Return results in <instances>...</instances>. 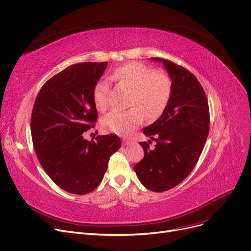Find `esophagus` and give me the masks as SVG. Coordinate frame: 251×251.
I'll use <instances>...</instances> for the list:
<instances>
[{
  "mask_svg": "<svg viewBox=\"0 0 251 251\" xmlns=\"http://www.w3.org/2000/svg\"><path fill=\"white\" fill-rule=\"evenodd\" d=\"M123 144H124V145H128V144H131V140L123 139Z\"/></svg>",
  "mask_w": 251,
  "mask_h": 251,
  "instance_id": "obj_1",
  "label": "esophagus"
}]
</instances>
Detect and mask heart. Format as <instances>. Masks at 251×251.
<instances>
[{"mask_svg": "<svg viewBox=\"0 0 251 251\" xmlns=\"http://www.w3.org/2000/svg\"><path fill=\"white\" fill-rule=\"evenodd\" d=\"M111 77L116 82L133 88L126 110L114 109L103 117L102 124L107 131L119 136H128L143 122L146 115L154 119L164 112L172 93L171 79L164 73L154 72L140 62H128L113 70ZM109 87L105 81H98L93 89L96 108L104 111L109 105Z\"/></svg>", "mask_w": 251, "mask_h": 251, "instance_id": "1", "label": "heart"}]
</instances>
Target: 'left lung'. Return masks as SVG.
<instances>
[{
  "instance_id": "left-lung-1",
  "label": "left lung",
  "mask_w": 251,
  "mask_h": 251,
  "mask_svg": "<svg viewBox=\"0 0 251 251\" xmlns=\"http://www.w3.org/2000/svg\"><path fill=\"white\" fill-rule=\"evenodd\" d=\"M150 59L167 70L172 93L162 115L143 128L155 147L140 143L144 157L134 169L146 188L160 193L182 182L195 168L209 133V107L203 87L192 73L163 58Z\"/></svg>"
}]
</instances>
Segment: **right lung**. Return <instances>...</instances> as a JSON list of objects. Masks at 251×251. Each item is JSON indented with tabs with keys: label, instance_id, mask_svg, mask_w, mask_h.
Returning a JSON list of instances; mask_svg holds the SVG:
<instances>
[{
	"label": "right lung",
	"instance_id": "right-lung-1",
	"mask_svg": "<svg viewBox=\"0 0 251 251\" xmlns=\"http://www.w3.org/2000/svg\"><path fill=\"white\" fill-rule=\"evenodd\" d=\"M108 63H81L59 72L43 85L33 108L31 132L34 148L52 181L75 195H85L101 183L109 158L122 146L114 135L84 139L96 123L95 84Z\"/></svg>",
	"mask_w": 251,
	"mask_h": 251
}]
</instances>
